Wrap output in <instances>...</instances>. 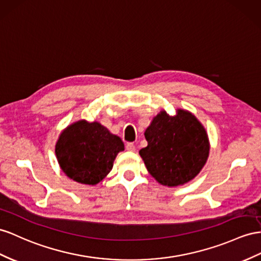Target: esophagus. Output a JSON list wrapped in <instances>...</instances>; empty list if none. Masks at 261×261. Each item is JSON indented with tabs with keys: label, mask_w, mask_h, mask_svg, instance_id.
<instances>
[{
	"label": "esophagus",
	"mask_w": 261,
	"mask_h": 261,
	"mask_svg": "<svg viewBox=\"0 0 261 261\" xmlns=\"http://www.w3.org/2000/svg\"><path fill=\"white\" fill-rule=\"evenodd\" d=\"M125 149L130 151V152H135L136 151V145L133 142H128L125 144Z\"/></svg>",
	"instance_id": "obj_1"
}]
</instances>
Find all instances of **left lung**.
I'll return each instance as SVG.
<instances>
[{
	"label": "left lung",
	"instance_id": "left-lung-1",
	"mask_svg": "<svg viewBox=\"0 0 261 261\" xmlns=\"http://www.w3.org/2000/svg\"><path fill=\"white\" fill-rule=\"evenodd\" d=\"M148 145L140 155L150 174L165 186H177L194 178L210 152L208 137L192 113L178 110L171 117L161 111L145 130Z\"/></svg>",
	"mask_w": 261,
	"mask_h": 261
}]
</instances>
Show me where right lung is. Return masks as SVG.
Masks as SVG:
<instances>
[{
	"instance_id": "add662e5",
	"label": "right lung",
	"mask_w": 261,
	"mask_h": 261,
	"mask_svg": "<svg viewBox=\"0 0 261 261\" xmlns=\"http://www.w3.org/2000/svg\"><path fill=\"white\" fill-rule=\"evenodd\" d=\"M123 142L98 122L78 121L63 131L56 156L65 174L82 184L95 185L111 171Z\"/></svg>"
}]
</instances>
